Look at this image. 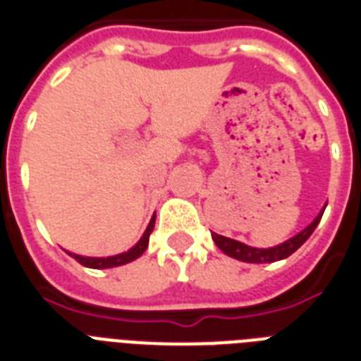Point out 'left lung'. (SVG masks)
<instances>
[{
  "label": "left lung",
  "mask_w": 361,
  "mask_h": 361,
  "mask_svg": "<svg viewBox=\"0 0 361 361\" xmlns=\"http://www.w3.org/2000/svg\"><path fill=\"white\" fill-rule=\"evenodd\" d=\"M324 209L326 206L322 208V212L314 217L313 223L305 226L302 232H298L296 236L288 238V240L279 243V245L268 247V249H258V247L245 245V243H241V241L232 240V238H226V236H219V234H215V232L212 234V238H214L215 245L219 247L221 251L225 252V255H228V257L236 258V260H241V262H249V264L275 262V260H283V258L290 257L292 252L298 251V249L307 241V238L313 234L317 225H319L320 219H322Z\"/></svg>",
  "instance_id": "1"
}]
</instances>
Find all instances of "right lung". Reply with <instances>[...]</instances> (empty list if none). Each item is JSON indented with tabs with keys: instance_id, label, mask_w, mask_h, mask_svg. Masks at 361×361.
<instances>
[{
	"instance_id": "add662e5",
	"label": "right lung",
	"mask_w": 361,
	"mask_h": 361,
	"mask_svg": "<svg viewBox=\"0 0 361 361\" xmlns=\"http://www.w3.org/2000/svg\"><path fill=\"white\" fill-rule=\"evenodd\" d=\"M153 226H155V215L149 221L146 232L142 234V238L138 240L136 245H133L129 251L120 252V255H114V257H82V255H75V252H69L71 257L76 258V262H80L82 266L93 269H104V268H116V266H123V264H129L133 260L140 257L142 252L147 249V243H149V234L153 232Z\"/></svg>"
}]
</instances>
